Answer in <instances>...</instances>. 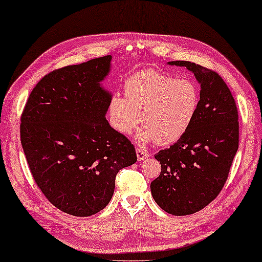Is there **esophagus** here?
Masks as SVG:
<instances>
[{
	"mask_svg": "<svg viewBox=\"0 0 262 262\" xmlns=\"http://www.w3.org/2000/svg\"><path fill=\"white\" fill-rule=\"evenodd\" d=\"M136 152H137V158H138L139 162L145 161L146 158H148L149 156H150V155H149L146 150H143V149H140V148H137Z\"/></svg>",
	"mask_w": 262,
	"mask_h": 262,
	"instance_id": "1",
	"label": "esophagus"
}]
</instances>
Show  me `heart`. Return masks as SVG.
<instances>
[{
	"instance_id": "obj_1",
	"label": "heart",
	"mask_w": 262,
	"mask_h": 262,
	"mask_svg": "<svg viewBox=\"0 0 262 262\" xmlns=\"http://www.w3.org/2000/svg\"><path fill=\"white\" fill-rule=\"evenodd\" d=\"M124 96L111 97L110 122L122 135H130L141 121L136 138L142 146L155 140L163 146L179 141L193 123L200 104L199 88L192 80L152 69L127 78Z\"/></svg>"
}]
</instances>
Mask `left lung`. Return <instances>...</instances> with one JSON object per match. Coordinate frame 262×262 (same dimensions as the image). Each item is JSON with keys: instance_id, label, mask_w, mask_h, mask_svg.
Here are the masks:
<instances>
[{"instance_id": "left-lung-1", "label": "left lung", "mask_w": 262, "mask_h": 262, "mask_svg": "<svg viewBox=\"0 0 262 262\" xmlns=\"http://www.w3.org/2000/svg\"><path fill=\"white\" fill-rule=\"evenodd\" d=\"M184 67L200 83V104L188 132L155 155L162 172L150 184L151 195L174 216L201 210L220 194L238 149V115L225 81L209 69L188 61Z\"/></svg>"}]
</instances>
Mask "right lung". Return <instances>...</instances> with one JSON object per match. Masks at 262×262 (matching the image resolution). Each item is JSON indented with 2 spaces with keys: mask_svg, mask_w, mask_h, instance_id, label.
I'll list each match as a JSON object with an SVG mask.
<instances>
[{
  "mask_svg": "<svg viewBox=\"0 0 262 262\" xmlns=\"http://www.w3.org/2000/svg\"><path fill=\"white\" fill-rule=\"evenodd\" d=\"M112 56L53 71L36 84L20 138L35 182L58 209L77 217L103 210L119 170L137 162L129 139L106 120L112 94L101 82Z\"/></svg>",
  "mask_w": 262,
  "mask_h": 262,
  "instance_id": "1",
  "label": "right lung"
}]
</instances>
